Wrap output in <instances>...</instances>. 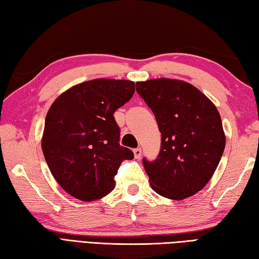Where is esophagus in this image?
<instances>
[{
	"mask_svg": "<svg viewBox=\"0 0 259 259\" xmlns=\"http://www.w3.org/2000/svg\"><path fill=\"white\" fill-rule=\"evenodd\" d=\"M134 153H135V158L139 159L142 155V151H141L140 148H136V149H134Z\"/></svg>",
	"mask_w": 259,
	"mask_h": 259,
	"instance_id": "34e87169",
	"label": "esophagus"
}]
</instances>
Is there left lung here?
<instances>
[{
    "mask_svg": "<svg viewBox=\"0 0 259 259\" xmlns=\"http://www.w3.org/2000/svg\"><path fill=\"white\" fill-rule=\"evenodd\" d=\"M136 85L161 133L156 160L142 159L152 189L174 200L194 196L211 179L223 156L226 137L221 114L188 82L161 78Z\"/></svg>",
    "mask_w": 259,
    "mask_h": 259,
    "instance_id": "8db88e82",
    "label": "left lung"
}]
</instances>
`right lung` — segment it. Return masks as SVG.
<instances>
[{
    "mask_svg": "<svg viewBox=\"0 0 259 259\" xmlns=\"http://www.w3.org/2000/svg\"><path fill=\"white\" fill-rule=\"evenodd\" d=\"M134 93L133 81L96 79L70 88L49 109L43 155L54 179L76 199L107 196L121 162L134 159V152L119 144L113 117Z\"/></svg>",
    "mask_w": 259,
    "mask_h": 259,
    "instance_id": "obj_1",
    "label": "right lung"
}]
</instances>
